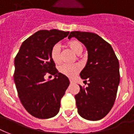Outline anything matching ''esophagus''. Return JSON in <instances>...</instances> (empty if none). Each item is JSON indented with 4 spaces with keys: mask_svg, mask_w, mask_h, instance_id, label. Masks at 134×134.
Listing matches in <instances>:
<instances>
[{
    "mask_svg": "<svg viewBox=\"0 0 134 134\" xmlns=\"http://www.w3.org/2000/svg\"><path fill=\"white\" fill-rule=\"evenodd\" d=\"M70 83H71V84H74V80H71V79H70Z\"/></svg>",
    "mask_w": 134,
    "mask_h": 134,
    "instance_id": "esophagus-1",
    "label": "esophagus"
}]
</instances>
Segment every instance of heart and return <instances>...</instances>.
Listing matches in <instances>:
<instances>
[{"label": "heart", "mask_w": 134, "mask_h": 134, "mask_svg": "<svg viewBox=\"0 0 134 134\" xmlns=\"http://www.w3.org/2000/svg\"><path fill=\"white\" fill-rule=\"evenodd\" d=\"M67 45L77 55L80 54L83 51L82 43L76 40H72L67 42ZM51 57L52 60L56 64L60 63L61 61L60 47L58 44H56L52 47L51 50ZM80 69V66L78 65H63L59 67L60 72L69 78L76 76L79 72Z\"/></svg>", "instance_id": "1"}]
</instances>
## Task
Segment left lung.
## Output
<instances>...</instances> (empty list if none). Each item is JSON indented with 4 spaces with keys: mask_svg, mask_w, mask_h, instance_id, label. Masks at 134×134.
<instances>
[{
    "mask_svg": "<svg viewBox=\"0 0 134 134\" xmlns=\"http://www.w3.org/2000/svg\"><path fill=\"white\" fill-rule=\"evenodd\" d=\"M75 37L87 50V62L80 74L87 82L75 96L78 113L89 120L104 118L112 108L120 82L119 62L110 44L98 34L85 31H71L68 38Z\"/></svg>",
    "mask_w": 134,
    "mask_h": 134,
    "instance_id": "1",
    "label": "left lung"
}]
</instances>
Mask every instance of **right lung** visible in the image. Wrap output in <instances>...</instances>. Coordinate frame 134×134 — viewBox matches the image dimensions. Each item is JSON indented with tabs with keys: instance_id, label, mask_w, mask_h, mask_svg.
I'll use <instances>...</instances> for the list:
<instances>
[{
	"instance_id": "1",
	"label": "right lung",
	"mask_w": 134,
	"mask_h": 134,
	"mask_svg": "<svg viewBox=\"0 0 134 134\" xmlns=\"http://www.w3.org/2000/svg\"><path fill=\"white\" fill-rule=\"evenodd\" d=\"M69 34L40 30L22 43L15 58L14 79L18 96L25 109L36 118H52L60 110V100L70 82L56 69L51 50ZM45 72L54 75V79L45 80Z\"/></svg>"
}]
</instances>
